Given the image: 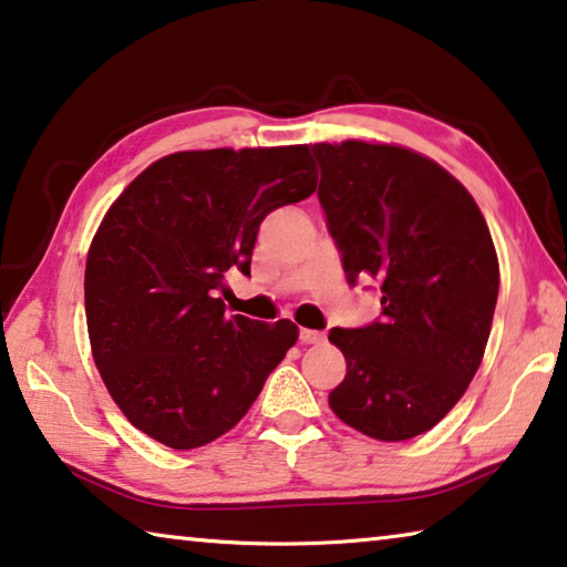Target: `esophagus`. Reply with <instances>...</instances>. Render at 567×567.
<instances>
[{
	"mask_svg": "<svg viewBox=\"0 0 567 567\" xmlns=\"http://www.w3.org/2000/svg\"><path fill=\"white\" fill-rule=\"evenodd\" d=\"M322 332L320 330H310V328H300V343L312 346V343H322Z\"/></svg>",
	"mask_w": 567,
	"mask_h": 567,
	"instance_id": "obj_1",
	"label": "esophagus"
}]
</instances>
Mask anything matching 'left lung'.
I'll return each mask as SVG.
<instances>
[{
	"mask_svg": "<svg viewBox=\"0 0 567 567\" xmlns=\"http://www.w3.org/2000/svg\"><path fill=\"white\" fill-rule=\"evenodd\" d=\"M318 199L350 285L381 287V318L332 328L346 379L328 403L379 442L436 426L487 348L499 265L477 202L436 161L385 143H316Z\"/></svg>",
	"mask_w": 567,
	"mask_h": 567,
	"instance_id": "8db88e82",
	"label": "left lung"
}]
</instances>
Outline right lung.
<instances>
[{"label": "right lung", "mask_w": 567, "mask_h": 567, "mask_svg": "<svg viewBox=\"0 0 567 567\" xmlns=\"http://www.w3.org/2000/svg\"><path fill=\"white\" fill-rule=\"evenodd\" d=\"M308 146L178 151L125 186L85 265L87 336L125 419L171 449L227 434L298 326L224 316L227 269L249 272L259 224L316 192Z\"/></svg>", "instance_id": "obj_1"}]
</instances>
